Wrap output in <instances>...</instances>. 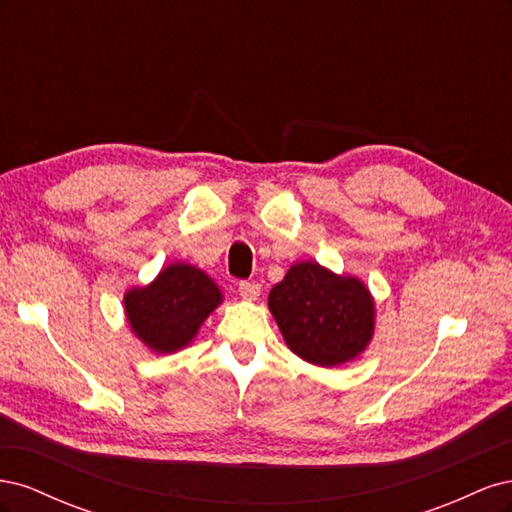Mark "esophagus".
I'll return each mask as SVG.
<instances>
[{
    "label": "esophagus",
    "instance_id": "1",
    "mask_svg": "<svg viewBox=\"0 0 512 512\" xmlns=\"http://www.w3.org/2000/svg\"><path fill=\"white\" fill-rule=\"evenodd\" d=\"M239 294L245 301H256L260 297V286L256 282H241L239 284Z\"/></svg>",
    "mask_w": 512,
    "mask_h": 512
}]
</instances>
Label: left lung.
Masks as SVG:
<instances>
[{
    "label": "left lung",
    "mask_w": 512,
    "mask_h": 512,
    "mask_svg": "<svg viewBox=\"0 0 512 512\" xmlns=\"http://www.w3.org/2000/svg\"><path fill=\"white\" fill-rule=\"evenodd\" d=\"M269 312L286 346L318 367L354 361L376 331V303L365 282L314 260L292 265L271 288Z\"/></svg>",
    "instance_id": "8db88e82"
}]
</instances>
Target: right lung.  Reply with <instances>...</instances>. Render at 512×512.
Wrapping results in <instances>:
<instances>
[{
    "label": "right lung",
    "instance_id": "1",
    "mask_svg": "<svg viewBox=\"0 0 512 512\" xmlns=\"http://www.w3.org/2000/svg\"><path fill=\"white\" fill-rule=\"evenodd\" d=\"M224 301L220 286L188 262H170L147 286L123 294L132 333L156 354L188 348L203 322Z\"/></svg>",
    "mask_w": 512,
    "mask_h": 512
}]
</instances>
